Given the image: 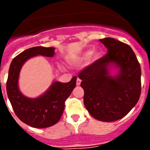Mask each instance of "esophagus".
Here are the masks:
<instances>
[{
    "label": "esophagus",
    "instance_id": "obj_1",
    "mask_svg": "<svg viewBox=\"0 0 150 150\" xmlns=\"http://www.w3.org/2000/svg\"><path fill=\"white\" fill-rule=\"evenodd\" d=\"M80 83H81V79L78 77L77 79H76V86H79V85H80Z\"/></svg>",
    "mask_w": 150,
    "mask_h": 150
}]
</instances>
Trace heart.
I'll return each mask as SVG.
<instances>
[{"label": "heart", "instance_id": "heart-1", "mask_svg": "<svg viewBox=\"0 0 150 150\" xmlns=\"http://www.w3.org/2000/svg\"><path fill=\"white\" fill-rule=\"evenodd\" d=\"M92 55L93 56L94 59H97V58H98L99 56V52H93V51L92 50H86V52H84L83 53V55H81V57H80V59L83 61H86V60H88V59H90L91 58V56Z\"/></svg>", "mask_w": 150, "mask_h": 150}]
</instances>
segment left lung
<instances>
[{
	"label": "left lung",
	"instance_id": "8db88e82",
	"mask_svg": "<svg viewBox=\"0 0 150 150\" xmlns=\"http://www.w3.org/2000/svg\"><path fill=\"white\" fill-rule=\"evenodd\" d=\"M99 40L107 54L78 74L84 90V105L101 122H114L126 116L138 101L141 92V69L128 44L114 38ZM113 70L116 74H112Z\"/></svg>",
	"mask_w": 150,
	"mask_h": 150
}]
</instances>
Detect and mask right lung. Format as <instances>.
Wrapping results in <instances>:
<instances>
[{"mask_svg":"<svg viewBox=\"0 0 150 150\" xmlns=\"http://www.w3.org/2000/svg\"><path fill=\"white\" fill-rule=\"evenodd\" d=\"M54 47L34 46L15 57L10 64L6 82V92L17 117L34 128H48L56 124L64 110V102L76 86V76L68 83L55 81L43 95L35 98L25 96L18 88V78L22 66L37 55L53 57Z\"/></svg>","mask_w":150,"mask_h":150,"instance_id":"add662e5","label":"right lung"}]
</instances>
